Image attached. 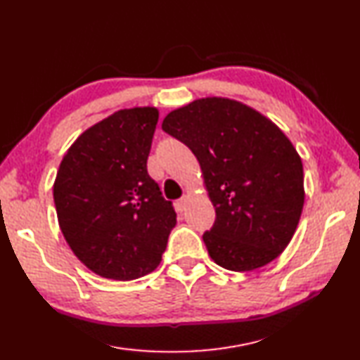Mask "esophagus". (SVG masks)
Returning <instances> with one entry per match:
<instances>
[{"label":"esophagus","mask_w":360,"mask_h":360,"mask_svg":"<svg viewBox=\"0 0 360 360\" xmlns=\"http://www.w3.org/2000/svg\"><path fill=\"white\" fill-rule=\"evenodd\" d=\"M187 202H188V196H182L179 200H176V210L179 211V213H182V211L186 210Z\"/></svg>","instance_id":"1"}]
</instances>
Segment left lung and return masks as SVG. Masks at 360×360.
I'll return each instance as SVG.
<instances>
[{
  "label": "left lung",
  "instance_id": "obj_1",
  "mask_svg": "<svg viewBox=\"0 0 360 360\" xmlns=\"http://www.w3.org/2000/svg\"><path fill=\"white\" fill-rule=\"evenodd\" d=\"M162 131L195 153L216 222L204 234L213 262L246 272L275 260L304 205L301 156L272 120L242 101L198 98L172 110Z\"/></svg>",
  "mask_w": 360,
  "mask_h": 360
}]
</instances>
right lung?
I'll list each match as a JSON object with an SVG mask.
<instances>
[{
    "instance_id": "1",
    "label": "right lung",
    "mask_w": 360,
    "mask_h": 360,
    "mask_svg": "<svg viewBox=\"0 0 360 360\" xmlns=\"http://www.w3.org/2000/svg\"><path fill=\"white\" fill-rule=\"evenodd\" d=\"M160 112L120 109L63 155L53 198L71 251L103 278L129 281L158 268L176 225L172 202L147 173Z\"/></svg>"
}]
</instances>
